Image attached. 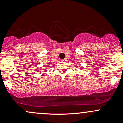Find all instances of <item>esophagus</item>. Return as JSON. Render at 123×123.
Listing matches in <instances>:
<instances>
[{
  "mask_svg": "<svg viewBox=\"0 0 123 123\" xmlns=\"http://www.w3.org/2000/svg\"><path fill=\"white\" fill-rule=\"evenodd\" d=\"M62 61H63V62H65V61H66V59H63V60H62Z\"/></svg>",
  "mask_w": 123,
  "mask_h": 123,
  "instance_id": "1",
  "label": "esophagus"
}]
</instances>
